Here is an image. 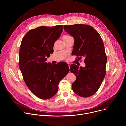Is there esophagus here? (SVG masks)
Returning <instances> with one entry per match:
<instances>
[{
	"label": "esophagus",
	"mask_w": 126,
	"mask_h": 126,
	"mask_svg": "<svg viewBox=\"0 0 126 126\" xmlns=\"http://www.w3.org/2000/svg\"><path fill=\"white\" fill-rule=\"evenodd\" d=\"M68 64V65L69 66V68H70V65H71V64L70 63H67Z\"/></svg>",
	"instance_id": "1"
}]
</instances>
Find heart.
I'll return each instance as SVG.
<instances>
[{
    "label": "heart",
    "instance_id": "b5f03b06",
    "mask_svg": "<svg viewBox=\"0 0 126 126\" xmlns=\"http://www.w3.org/2000/svg\"><path fill=\"white\" fill-rule=\"evenodd\" d=\"M69 36H68V35H64V36H63V38H65V37H69Z\"/></svg>",
    "mask_w": 126,
    "mask_h": 126
}]
</instances>
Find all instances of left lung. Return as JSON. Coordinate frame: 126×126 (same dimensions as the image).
Here are the masks:
<instances>
[{
    "instance_id": "8db88e82",
    "label": "left lung",
    "mask_w": 126,
    "mask_h": 126,
    "mask_svg": "<svg viewBox=\"0 0 126 126\" xmlns=\"http://www.w3.org/2000/svg\"><path fill=\"white\" fill-rule=\"evenodd\" d=\"M64 29L74 38L73 55L85 58V67L80 68L75 64L70 71L76 79L72 84L75 94L86 98L96 93L106 74L107 57L103 40L99 33L92 26L76 24L64 25Z\"/></svg>"
}]
</instances>
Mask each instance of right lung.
I'll return each mask as SVG.
<instances>
[{
  "instance_id": "1",
  "label": "right lung",
  "mask_w": 126,
  "mask_h": 126,
  "mask_svg": "<svg viewBox=\"0 0 126 126\" xmlns=\"http://www.w3.org/2000/svg\"><path fill=\"white\" fill-rule=\"evenodd\" d=\"M63 25L40 26L29 31L24 36L19 51V68L31 92L46 100L54 96L59 82L69 72L64 62L47 63L46 57L53 53L55 42L60 37Z\"/></svg>"
}]
</instances>
